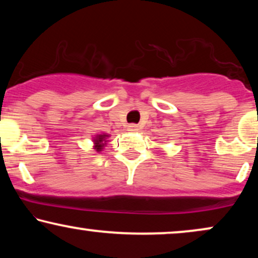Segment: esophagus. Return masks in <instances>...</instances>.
<instances>
[{"label":"esophagus","instance_id":"obj_1","mask_svg":"<svg viewBox=\"0 0 258 258\" xmlns=\"http://www.w3.org/2000/svg\"><path fill=\"white\" fill-rule=\"evenodd\" d=\"M137 130H139V126H137L136 124H130V125L128 126V132L135 133V132H137Z\"/></svg>","mask_w":258,"mask_h":258}]
</instances>
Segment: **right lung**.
<instances>
[{"mask_svg": "<svg viewBox=\"0 0 258 258\" xmlns=\"http://www.w3.org/2000/svg\"><path fill=\"white\" fill-rule=\"evenodd\" d=\"M109 134H97L93 137V142H94V149L97 153L103 150V148L107 146L108 143V139H109Z\"/></svg>", "mask_w": 258, "mask_h": 258, "instance_id": "add662e5", "label": "right lung"}]
</instances>
